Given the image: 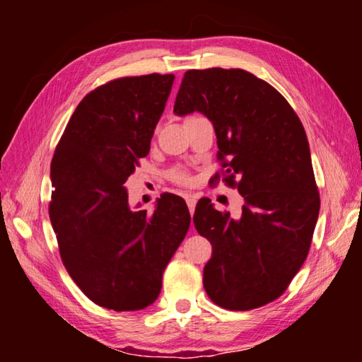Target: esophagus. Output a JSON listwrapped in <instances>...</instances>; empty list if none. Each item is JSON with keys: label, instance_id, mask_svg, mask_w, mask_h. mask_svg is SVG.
Wrapping results in <instances>:
<instances>
[{"label": "esophagus", "instance_id": "1", "mask_svg": "<svg viewBox=\"0 0 362 362\" xmlns=\"http://www.w3.org/2000/svg\"><path fill=\"white\" fill-rule=\"evenodd\" d=\"M185 201H187V206H188V209H189V214H193L194 212V207H196V198L193 194H187L185 196Z\"/></svg>", "mask_w": 362, "mask_h": 362}]
</instances>
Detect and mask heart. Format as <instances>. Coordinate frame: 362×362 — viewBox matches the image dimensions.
Segmentation results:
<instances>
[{"label": "heart", "mask_w": 362, "mask_h": 362, "mask_svg": "<svg viewBox=\"0 0 362 362\" xmlns=\"http://www.w3.org/2000/svg\"><path fill=\"white\" fill-rule=\"evenodd\" d=\"M170 177H173V179L175 182H179V183H188L189 182V175L183 169H173V170H170Z\"/></svg>", "instance_id": "b5f03b06"}]
</instances>
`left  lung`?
Wrapping results in <instances>:
<instances>
[{
    "mask_svg": "<svg viewBox=\"0 0 362 362\" xmlns=\"http://www.w3.org/2000/svg\"><path fill=\"white\" fill-rule=\"evenodd\" d=\"M194 112L212 122L225 182L244 199L238 218L209 198L196 204V230L212 244L204 289L222 308H259L287 289L308 255L320 216L308 139L284 97L246 70H188L174 113Z\"/></svg>",
    "mask_w": 362,
    "mask_h": 362,
    "instance_id": "obj_1",
    "label": "left lung"
}]
</instances>
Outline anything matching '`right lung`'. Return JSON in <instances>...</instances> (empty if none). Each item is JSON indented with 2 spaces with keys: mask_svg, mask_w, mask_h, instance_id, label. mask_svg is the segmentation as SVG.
Instances as JSON below:
<instances>
[{
  "mask_svg": "<svg viewBox=\"0 0 362 362\" xmlns=\"http://www.w3.org/2000/svg\"><path fill=\"white\" fill-rule=\"evenodd\" d=\"M174 75L119 78L79 102L51 163L49 217L66 272L103 308L136 311L161 292L163 273L189 228L180 196L132 209L134 174L166 107ZM140 207V204H137Z\"/></svg>",
  "mask_w": 362,
  "mask_h": 362,
  "instance_id": "add662e5",
  "label": "right lung"
}]
</instances>
